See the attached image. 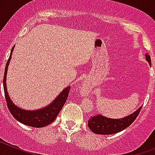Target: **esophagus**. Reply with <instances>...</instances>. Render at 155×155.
Wrapping results in <instances>:
<instances>
[{
    "instance_id": "obj_1",
    "label": "esophagus",
    "mask_w": 155,
    "mask_h": 155,
    "mask_svg": "<svg viewBox=\"0 0 155 155\" xmlns=\"http://www.w3.org/2000/svg\"><path fill=\"white\" fill-rule=\"evenodd\" d=\"M81 89L82 92H84V94H85V93H87V91H88V89H87V85H86L85 84H82L81 88Z\"/></svg>"
}]
</instances>
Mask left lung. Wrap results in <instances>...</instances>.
<instances>
[{"label":"left lung","instance_id":"left-lung-1","mask_svg":"<svg viewBox=\"0 0 155 155\" xmlns=\"http://www.w3.org/2000/svg\"><path fill=\"white\" fill-rule=\"evenodd\" d=\"M145 57H146V60L148 61L149 64L151 65L150 56L146 53ZM141 108L142 106L135 111L133 114L122 119H109L102 115L91 116L87 122V126L93 133L96 134L109 135V134H116V133L124 130L132 124L133 122L136 120L139 115Z\"/></svg>","mask_w":155,"mask_h":155}]
</instances>
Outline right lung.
<instances>
[{
	"label": "right lung",
	"instance_id": "add662e5",
	"mask_svg": "<svg viewBox=\"0 0 155 155\" xmlns=\"http://www.w3.org/2000/svg\"><path fill=\"white\" fill-rule=\"evenodd\" d=\"M15 46L12 48L11 51L10 57L8 60L6 67H5V76H4V81H3V85H4V90H5V95L6 98L7 105H8V109L12 113V116L21 124L29 126V127H36V128H40V127H46L47 125L50 124L52 122L55 120L57 118V115L61 112V109L63 108L64 105L65 104L66 101L68 99V94H69L71 87H67L62 91V92L59 94L54 101L51 104L43 108V109H37L35 111L30 110H24V109H20L19 107L16 106L15 104L12 102L10 99V97L8 95V91H7L6 86V75L7 71H8V64L10 63L11 59H12V54L13 52V49Z\"/></svg>",
	"mask_w": 155,
	"mask_h": 155
}]
</instances>
